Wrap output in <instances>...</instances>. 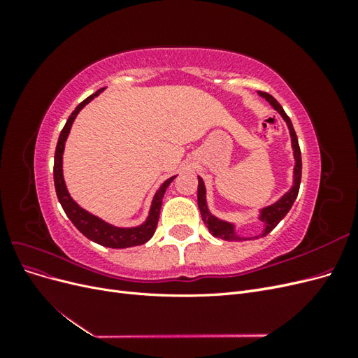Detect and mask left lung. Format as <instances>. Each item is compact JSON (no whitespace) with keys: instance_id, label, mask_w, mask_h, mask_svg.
I'll use <instances>...</instances> for the list:
<instances>
[{"instance_id":"left-lung-1","label":"left lung","mask_w":358,"mask_h":358,"mask_svg":"<svg viewBox=\"0 0 358 358\" xmlns=\"http://www.w3.org/2000/svg\"><path fill=\"white\" fill-rule=\"evenodd\" d=\"M262 96H264V99L272 104L275 109L282 115V117L285 119V122L289 128V134H291V142H292V149H294V157H296V167H294V185H292V188L285 194V196L278 200L275 204L268 206V208H264L262 210V221L266 224V229H264V233L263 236L268 234L270 231H272L275 227L282 221L284 216L289 212L292 203L296 201L297 199V194H299V188H300V180H301V152H300V146H299V140H297V134L294 131V128H292V124H291V119L288 117V115L285 113V110L282 109V106H280L276 99H273L272 95L267 94V92H263L259 91L258 92ZM197 203H199V208H200V213H201V218H203V222L204 225L208 227L209 231L215 236V237H220V239H224V241H229V242H234V241H246V239H242V237L236 236L234 233V227L229 222H224L218 218H215V216H212L208 210V204H206V189H204V183L203 180L199 178V189H197Z\"/></svg>"}]
</instances>
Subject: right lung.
Returning a JSON list of instances; mask_svg holds the SVG:
<instances>
[{
	"label": "right lung",
	"instance_id": "right-lung-1",
	"mask_svg": "<svg viewBox=\"0 0 358 358\" xmlns=\"http://www.w3.org/2000/svg\"><path fill=\"white\" fill-rule=\"evenodd\" d=\"M101 91H103V88L96 91L95 94L90 95L86 100H83L73 110V113L67 119L66 125H64L62 131L59 134V138H58L57 149H55V162H53V182H55L57 196H58V200L62 206L64 212L67 213V216L70 218V221L74 224L76 229H78L83 236L88 237L90 241L99 243L101 246L115 248V249L138 246V245L146 243L150 239V237L154 236V233L157 230V225H158L162 197H164V192H166L167 187L170 185L173 179H175L176 176L167 179L158 188L155 197H154V201H152V206H150V212H149L146 222L142 224V225H138V227H134V229H119V227H113L110 224H107V222L101 221L100 218H96V216L91 215L90 212L83 210L80 206L70 197V194L66 188V182H64V176H62L64 145H66V140H67V136L70 133V128H71L74 117L78 116L80 109H83L85 104H88L94 99V96L99 95Z\"/></svg>",
	"mask_w": 358,
	"mask_h": 358
}]
</instances>
